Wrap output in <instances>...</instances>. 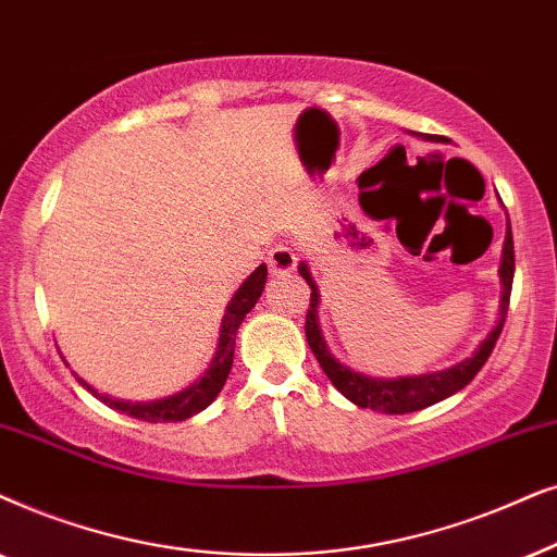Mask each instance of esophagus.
Segmentation results:
<instances>
[{
  "label": "esophagus",
  "mask_w": 557,
  "mask_h": 557,
  "mask_svg": "<svg viewBox=\"0 0 557 557\" xmlns=\"http://www.w3.org/2000/svg\"><path fill=\"white\" fill-rule=\"evenodd\" d=\"M267 264H270V272L283 277V274H290L295 267H298V255L287 247V244H277V247L270 249L267 255Z\"/></svg>",
  "instance_id": "34e87169"
}]
</instances>
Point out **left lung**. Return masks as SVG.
Listing matches in <instances>:
<instances>
[{
	"instance_id": "obj_1",
	"label": "left lung",
	"mask_w": 557,
	"mask_h": 557,
	"mask_svg": "<svg viewBox=\"0 0 557 557\" xmlns=\"http://www.w3.org/2000/svg\"><path fill=\"white\" fill-rule=\"evenodd\" d=\"M414 135H418V132H414ZM425 139H435V137H425ZM298 270L302 274V280L310 285V308L306 315L308 346L310 351L315 354L318 364H321L333 387L359 407H369V410H376L384 414H405V412L422 410V407H430L441 403V399L456 395V392L463 389L466 384L481 372V367L486 364V359L492 356L496 346V338H499V333L504 329V318H507L511 280H515V242H511V226L507 221V239H504L502 267H499V277H502L499 323L488 331V336L481 341V346L473 351V356L458 361L456 367L443 369V372L420 374V376H399V380H374V376L354 372V369L341 364L338 359H333L329 346H325L321 325H318V302H321L318 285L306 262H300Z\"/></svg>"
}]
</instances>
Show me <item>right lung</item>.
<instances>
[{"label": "right lung", "mask_w": 557, "mask_h": 557, "mask_svg": "<svg viewBox=\"0 0 557 557\" xmlns=\"http://www.w3.org/2000/svg\"><path fill=\"white\" fill-rule=\"evenodd\" d=\"M267 283V264H259L255 272L244 280L239 290L234 293L232 302H228L224 321H221V333H219V346L216 354H213L211 367L206 369V374L198 382H193L190 387L177 392L173 397L154 399V403H122V399H111L107 395H99L94 387H88L84 380H78L84 387L91 392L94 397H99L103 405L114 407V410L129 414V418L145 420V422H177L188 420L196 412H201L209 407L213 399L219 397L221 387L226 384V376L232 372L234 364V346H236V331L244 321V315L249 313L251 308L257 306L259 295L264 290Z\"/></svg>", "instance_id": "right-lung-1"}]
</instances>
